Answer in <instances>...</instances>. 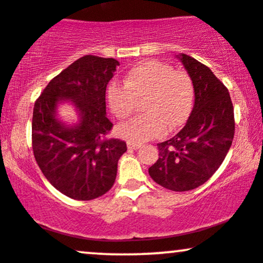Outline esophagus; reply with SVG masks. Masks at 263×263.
Here are the masks:
<instances>
[{"label": "esophagus", "instance_id": "esophagus-1", "mask_svg": "<svg viewBox=\"0 0 263 263\" xmlns=\"http://www.w3.org/2000/svg\"><path fill=\"white\" fill-rule=\"evenodd\" d=\"M128 148L130 149V151H137V149L140 148V144L134 143V142H128Z\"/></svg>", "mask_w": 263, "mask_h": 263}]
</instances>
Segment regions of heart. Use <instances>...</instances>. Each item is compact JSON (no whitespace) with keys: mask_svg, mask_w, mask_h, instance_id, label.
<instances>
[{"mask_svg":"<svg viewBox=\"0 0 263 263\" xmlns=\"http://www.w3.org/2000/svg\"><path fill=\"white\" fill-rule=\"evenodd\" d=\"M143 98L145 114L117 128L129 142L143 143L180 128L193 105V85L185 72L174 71L160 61L145 60L126 72L124 85L112 83L108 87L110 109L120 120L130 117L135 100Z\"/></svg>","mask_w":263,"mask_h":263,"instance_id":"obj_1","label":"heart"}]
</instances>
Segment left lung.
<instances>
[{"label": "left lung", "mask_w": 263, "mask_h": 263, "mask_svg": "<svg viewBox=\"0 0 263 263\" xmlns=\"http://www.w3.org/2000/svg\"><path fill=\"white\" fill-rule=\"evenodd\" d=\"M191 76L194 105L184 128L158 144L159 158L149 168L155 183L174 192L199 187L216 173L232 145L234 114L228 89L210 67L180 53Z\"/></svg>", "instance_id": "obj_1"}]
</instances>
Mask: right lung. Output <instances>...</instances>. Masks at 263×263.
Here are the masks:
<instances>
[{
  "instance_id": "right-lung-1",
  "label": "right lung",
  "mask_w": 263,
  "mask_h": 263,
  "mask_svg": "<svg viewBox=\"0 0 263 263\" xmlns=\"http://www.w3.org/2000/svg\"><path fill=\"white\" fill-rule=\"evenodd\" d=\"M119 61L86 55L52 79L36 100L32 151L45 178L59 192L78 200L95 199L112 187L126 143L109 139L105 91ZM61 101L76 105L79 121L57 118Z\"/></svg>"
}]
</instances>
